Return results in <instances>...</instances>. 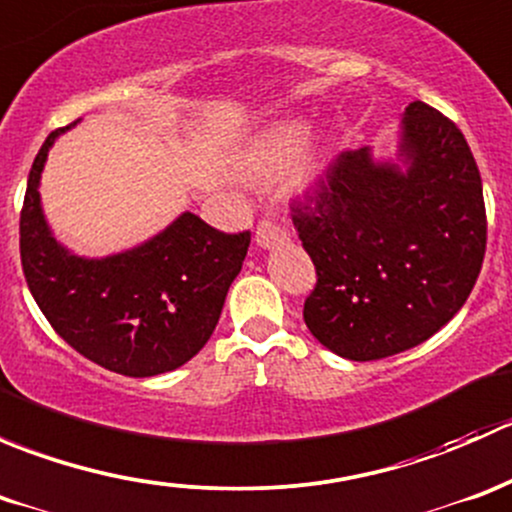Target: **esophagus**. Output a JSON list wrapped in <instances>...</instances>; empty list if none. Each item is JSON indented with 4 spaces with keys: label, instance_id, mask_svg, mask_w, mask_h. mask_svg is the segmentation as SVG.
Instances as JSON below:
<instances>
[{
    "label": "esophagus",
    "instance_id": "obj_1",
    "mask_svg": "<svg viewBox=\"0 0 512 512\" xmlns=\"http://www.w3.org/2000/svg\"><path fill=\"white\" fill-rule=\"evenodd\" d=\"M287 237H289L287 227L277 225L275 220L265 218V220H260V223H257L255 242H257V245H260V247H265V250H270V247L280 245V242H285Z\"/></svg>",
    "mask_w": 512,
    "mask_h": 512
}]
</instances>
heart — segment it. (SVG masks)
<instances>
[{"label": "heart", "instance_id": "heart-1", "mask_svg": "<svg viewBox=\"0 0 512 512\" xmlns=\"http://www.w3.org/2000/svg\"><path fill=\"white\" fill-rule=\"evenodd\" d=\"M304 146V131L302 126H275L255 141V146L247 151V156L242 158V173L250 180H275L280 175H285L294 163H297L299 153ZM304 173H309V163H302Z\"/></svg>", "mask_w": 512, "mask_h": 512}]
</instances>
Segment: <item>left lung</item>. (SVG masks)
<instances>
[{
  "mask_svg": "<svg viewBox=\"0 0 512 512\" xmlns=\"http://www.w3.org/2000/svg\"><path fill=\"white\" fill-rule=\"evenodd\" d=\"M399 163L344 151L292 223L317 285L304 324L334 354L374 361L426 342L466 304L485 257V203L461 128L406 106Z\"/></svg>",
  "mask_w": 512,
  "mask_h": 512,
  "instance_id": "8db88e82",
  "label": "left lung"
}]
</instances>
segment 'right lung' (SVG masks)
I'll list each match as a JSON object with an SVG mask.
<instances>
[{"instance_id": "right-lung-1", "label": "right lung", "mask_w": 512, "mask_h": 512, "mask_svg": "<svg viewBox=\"0 0 512 512\" xmlns=\"http://www.w3.org/2000/svg\"><path fill=\"white\" fill-rule=\"evenodd\" d=\"M71 126L49 133L29 170L19 218L29 292L56 334L103 369L136 379L178 369L215 332L250 230L227 235L183 213L133 250L101 260L71 255L51 235L39 198L49 148Z\"/></svg>"}]
</instances>
